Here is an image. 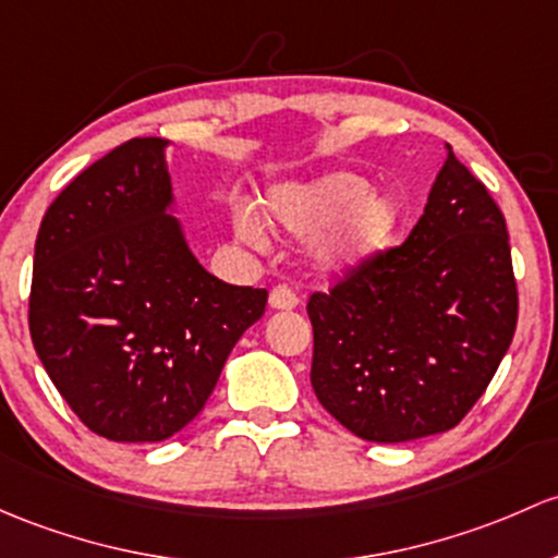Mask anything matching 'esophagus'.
I'll return each instance as SVG.
<instances>
[{
	"mask_svg": "<svg viewBox=\"0 0 558 558\" xmlns=\"http://www.w3.org/2000/svg\"><path fill=\"white\" fill-rule=\"evenodd\" d=\"M296 304L299 296L289 289V286H275V289L269 291V307L272 310H294Z\"/></svg>",
	"mask_w": 558,
	"mask_h": 558,
	"instance_id": "esophagus-1",
	"label": "esophagus"
}]
</instances>
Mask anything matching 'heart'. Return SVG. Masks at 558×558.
<instances>
[{
  "instance_id": "obj_1",
  "label": "heart",
  "mask_w": 558,
  "mask_h": 558,
  "mask_svg": "<svg viewBox=\"0 0 558 558\" xmlns=\"http://www.w3.org/2000/svg\"><path fill=\"white\" fill-rule=\"evenodd\" d=\"M264 210L291 234L325 230L310 251L324 272H350L377 259L403 221L401 201L392 192L372 190L368 179L353 171L272 186L264 197ZM234 230L248 243L264 240V227L254 210H240Z\"/></svg>"
}]
</instances>
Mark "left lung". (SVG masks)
<instances>
[{"label": "left lung", "mask_w": 558, "mask_h": 558, "mask_svg": "<svg viewBox=\"0 0 558 558\" xmlns=\"http://www.w3.org/2000/svg\"><path fill=\"white\" fill-rule=\"evenodd\" d=\"M315 396L357 438L436 436L484 396L519 318L506 219L447 144L407 243L307 302Z\"/></svg>", "instance_id": "obj_1"}]
</instances>
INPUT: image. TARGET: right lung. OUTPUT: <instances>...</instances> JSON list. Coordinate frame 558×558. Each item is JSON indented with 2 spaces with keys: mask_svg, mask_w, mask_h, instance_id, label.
<instances>
[{
  "mask_svg": "<svg viewBox=\"0 0 558 558\" xmlns=\"http://www.w3.org/2000/svg\"><path fill=\"white\" fill-rule=\"evenodd\" d=\"M166 149V138H131L85 168L34 245V350L109 441H166L190 425L267 304V291L225 283L190 251Z\"/></svg>",
  "mask_w": 558,
  "mask_h": 558,
  "instance_id": "add662e5",
  "label": "right lung"
}]
</instances>
